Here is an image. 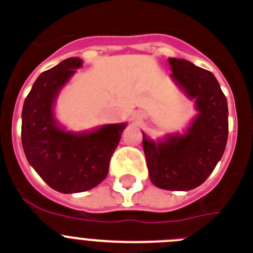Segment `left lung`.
Listing matches in <instances>:
<instances>
[{"label": "left lung", "instance_id": "obj_1", "mask_svg": "<svg viewBox=\"0 0 253 253\" xmlns=\"http://www.w3.org/2000/svg\"><path fill=\"white\" fill-rule=\"evenodd\" d=\"M171 79L188 98L196 116L183 134L153 141L142 132L151 182L169 191H188L207 180L225 152L228 136L227 100L216 77L182 58H169Z\"/></svg>", "mask_w": 253, "mask_h": 253}]
</instances>
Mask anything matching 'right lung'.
Segmentation results:
<instances>
[{"instance_id":"1","label":"right lung","mask_w":253,"mask_h":253,"mask_svg":"<svg viewBox=\"0 0 253 253\" xmlns=\"http://www.w3.org/2000/svg\"><path fill=\"white\" fill-rule=\"evenodd\" d=\"M80 67L81 58L70 57L42 72L22 108L26 159L49 187L62 193L88 191L105 180L111 156L127 126L103 125L77 133L58 125L53 112L56 98Z\"/></svg>"}]
</instances>
